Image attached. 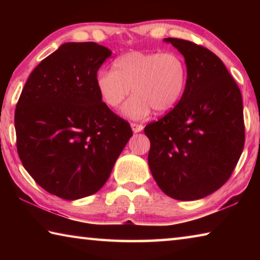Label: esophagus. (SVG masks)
<instances>
[{"label": "esophagus", "instance_id": "34e87169", "mask_svg": "<svg viewBox=\"0 0 260 260\" xmlns=\"http://www.w3.org/2000/svg\"><path fill=\"white\" fill-rule=\"evenodd\" d=\"M131 127H132V129H133L134 133H139V132H141V131L143 129V125H141V124H135V122H132V124H131Z\"/></svg>", "mask_w": 260, "mask_h": 260}]
</instances>
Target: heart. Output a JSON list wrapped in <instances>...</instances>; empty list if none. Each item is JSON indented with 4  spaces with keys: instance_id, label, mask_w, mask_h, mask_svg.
<instances>
[{
    "instance_id": "obj_1",
    "label": "heart",
    "mask_w": 260,
    "mask_h": 260,
    "mask_svg": "<svg viewBox=\"0 0 260 260\" xmlns=\"http://www.w3.org/2000/svg\"><path fill=\"white\" fill-rule=\"evenodd\" d=\"M187 67L174 52L129 51L113 61V70H100L95 85L100 98L110 108H117L131 93L122 108L132 119H143L153 109L166 112L179 102L186 87Z\"/></svg>"
}]
</instances>
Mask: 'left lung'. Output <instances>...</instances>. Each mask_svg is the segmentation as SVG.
Listing matches in <instances>:
<instances>
[{"mask_svg":"<svg viewBox=\"0 0 260 260\" xmlns=\"http://www.w3.org/2000/svg\"><path fill=\"white\" fill-rule=\"evenodd\" d=\"M164 41L183 55L187 82L178 104L144 128L148 164L167 196L201 200L230 179L243 151L241 91L212 51L182 39Z\"/></svg>","mask_w":260,"mask_h":260,"instance_id":"1","label":"left lung"}]
</instances>
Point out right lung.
Masks as SVG:
<instances>
[{"label": "right lung", "mask_w": 260, "mask_h": 260, "mask_svg": "<svg viewBox=\"0 0 260 260\" xmlns=\"http://www.w3.org/2000/svg\"><path fill=\"white\" fill-rule=\"evenodd\" d=\"M111 50L68 42L26 81L15 112L17 150L39 186L74 201L98 192L133 132L102 102L95 78Z\"/></svg>", "instance_id": "right-lung-1"}]
</instances>
